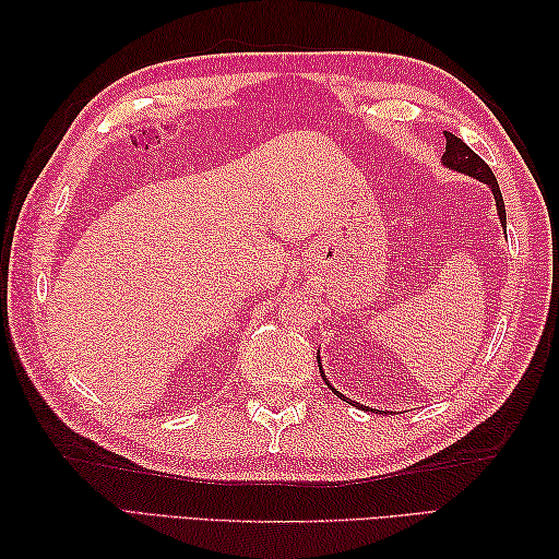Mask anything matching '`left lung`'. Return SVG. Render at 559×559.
<instances>
[{
	"instance_id": "obj_1",
	"label": "left lung",
	"mask_w": 559,
	"mask_h": 559,
	"mask_svg": "<svg viewBox=\"0 0 559 559\" xmlns=\"http://www.w3.org/2000/svg\"><path fill=\"white\" fill-rule=\"evenodd\" d=\"M444 136H447V151H444L442 160H444L447 168L456 170V173H463V175L473 177V180H478V182H485V185H488V187L492 189V194H495L497 213H500V221H502V225L507 228V211H504L502 192H500V185H497V180H495V173L490 170V165L485 163V160L478 156V153H473L466 144H463V141H461L456 134L444 132ZM319 370H322V362H319ZM322 377H324V370H322ZM324 382H326V377H324ZM326 386H329L331 391H334L336 396L346 399L343 394H338V391H336L334 386H331L329 382H326ZM346 401H348V403H353L355 408H362L360 403H355V401H350V399H346ZM362 411H367V408H362ZM379 413H384V411H379Z\"/></svg>"
}]
</instances>
